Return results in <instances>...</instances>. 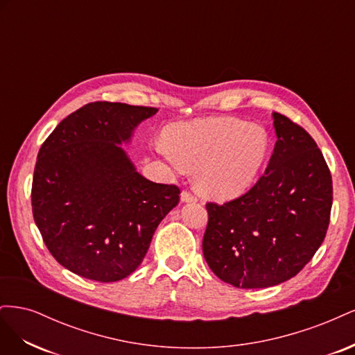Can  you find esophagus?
I'll return each instance as SVG.
<instances>
[{"instance_id": "esophagus-1", "label": "esophagus", "mask_w": 355, "mask_h": 355, "mask_svg": "<svg viewBox=\"0 0 355 355\" xmlns=\"http://www.w3.org/2000/svg\"><path fill=\"white\" fill-rule=\"evenodd\" d=\"M180 200H182V202H196L197 201V197L196 196H192L189 191H184L180 194Z\"/></svg>"}]
</instances>
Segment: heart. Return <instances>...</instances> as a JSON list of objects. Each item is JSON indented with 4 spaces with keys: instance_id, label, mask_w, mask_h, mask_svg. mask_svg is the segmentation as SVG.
Returning <instances> with one entry per match:
<instances>
[{
    "instance_id": "b5f03b06",
    "label": "heart",
    "mask_w": 355,
    "mask_h": 355,
    "mask_svg": "<svg viewBox=\"0 0 355 355\" xmlns=\"http://www.w3.org/2000/svg\"><path fill=\"white\" fill-rule=\"evenodd\" d=\"M157 149L175 168H196L202 196L225 201L252 188L270 154V136L259 124L210 116L170 125Z\"/></svg>"
}]
</instances>
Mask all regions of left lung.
Segmentation results:
<instances>
[{
	"mask_svg": "<svg viewBox=\"0 0 355 355\" xmlns=\"http://www.w3.org/2000/svg\"><path fill=\"white\" fill-rule=\"evenodd\" d=\"M277 142L265 175L244 196L207 202L204 259L241 288L284 283L313 259L329 228L331 175L314 139L272 112Z\"/></svg>",
	"mask_w": 355,
	"mask_h": 355,
	"instance_id": "left-lung-1",
	"label": "left lung"
}]
</instances>
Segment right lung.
Listing matches in <instances>:
<instances>
[{
  "instance_id": "obj_1",
  "label": "right lung",
  "mask_w": 355,
  "mask_h": 355,
  "mask_svg": "<svg viewBox=\"0 0 355 355\" xmlns=\"http://www.w3.org/2000/svg\"><path fill=\"white\" fill-rule=\"evenodd\" d=\"M157 108L93 102L42 144L32 213L47 249L71 272L111 283L136 271L153 235L178 206L176 185L148 180L123 149Z\"/></svg>"
}]
</instances>
